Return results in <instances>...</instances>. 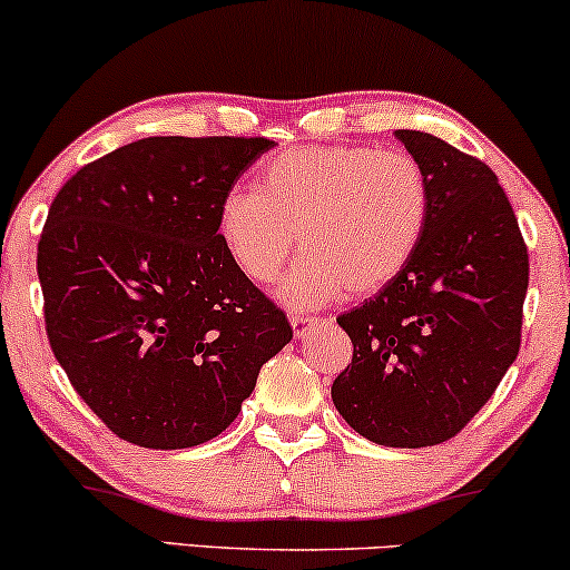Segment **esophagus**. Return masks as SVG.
Wrapping results in <instances>:
<instances>
[{
    "mask_svg": "<svg viewBox=\"0 0 570 570\" xmlns=\"http://www.w3.org/2000/svg\"><path fill=\"white\" fill-rule=\"evenodd\" d=\"M316 326H318V322L313 316H292V330H294V337H297V340L311 335Z\"/></svg>",
    "mask_w": 570,
    "mask_h": 570,
    "instance_id": "34e87169",
    "label": "esophagus"
}]
</instances>
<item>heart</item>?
I'll use <instances>...</instances> for the list:
<instances>
[{
	"label": "heart",
	"mask_w": 570,
	"mask_h": 570,
	"mask_svg": "<svg viewBox=\"0 0 570 570\" xmlns=\"http://www.w3.org/2000/svg\"><path fill=\"white\" fill-rule=\"evenodd\" d=\"M423 168L404 153L367 144L294 147L265 163L257 189L235 187L217 212L230 263L265 286L294 252L303 257L278 284L294 311L383 292L412 263L429 225Z\"/></svg>",
	"instance_id": "obj_1"
}]
</instances>
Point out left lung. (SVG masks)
I'll use <instances>...</instances> for the list:
<instances>
[{"mask_svg": "<svg viewBox=\"0 0 570 570\" xmlns=\"http://www.w3.org/2000/svg\"><path fill=\"white\" fill-rule=\"evenodd\" d=\"M394 136L426 174L429 225L402 276L337 316L353 358L332 402L364 440L431 448L472 421L517 358L528 248L485 163L423 130Z\"/></svg>", "mask_w": 570, "mask_h": 570, "instance_id": "left-lung-1", "label": "left lung"}]
</instances>
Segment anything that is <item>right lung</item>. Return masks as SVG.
Wrapping results in <instances>:
<instances>
[{"mask_svg":"<svg viewBox=\"0 0 570 570\" xmlns=\"http://www.w3.org/2000/svg\"><path fill=\"white\" fill-rule=\"evenodd\" d=\"M271 139L149 136L58 189L37 248L45 324L82 402L153 450L219 436L292 326L230 263L219 203Z\"/></svg>","mask_w":570,"mask_h":570,"instance_id":"1","label":"right lung"}]
</instances>
